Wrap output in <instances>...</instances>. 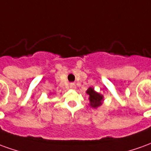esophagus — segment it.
Segmentation results:
<instances>
[{"instance_id": "obj_1", "label": "esophagus", "mask_w": 151, "mask_h": 151, "mask_svg": "<svg viewBox=\"0 0 151 151\" xmlns=\"http://www.w3.org/2000/svg\"><path fill=\"white\" fill-rule=\"evenodd\" d=\"M69 87H70L71 89H75L76 88L75 84H74V83H70V84H69Z\"/></svg>"}]
</instances>
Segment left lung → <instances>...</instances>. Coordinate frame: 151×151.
Segmentation results:
<instances>
[{"label": "left lung", "mask_w": 151, "mask_h": 151, "mask_svg": "<svg viewBox=\"0 0 151 151\" xmlns=\"http://www.w3.org/2000/svg\"><path fill=\"white\" fill-rule=\"evenodd\" d=\"M86 93L88 95L89 105L91 108L97 109L103 104L104 96L94 90L92 87H89L86 90Z\"/></svg>", "instance_id": "obj_1"}]
</instances>
